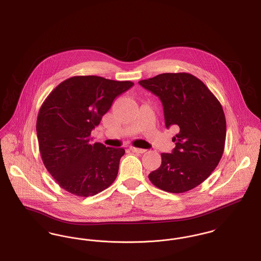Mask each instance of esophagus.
<instances>
[{
    "mask_svg": "<svg viewBox=\"0 0 261 261\" xmlns=\"http://www.w3.org/2000/svg\"><path fill=\"white\" fill-rule=\"evenodd\" d=\"M130 150L134 153H143L146 152L145 149H140V148H136V147H130Z\"/></svg>",
    "mask_w": 261,
    "mask_h": 261,
    "instance_id": "esophagus-1",
    "label": "esophagus"
}]
</instances>
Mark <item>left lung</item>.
Segmentation results:
<instances>
[{
    "mask_svg": "<svg viewBox=\"0 0 261 261\" xmlns=\"http://www.w3.org/2000/svg\"><path fill=\"white\" fill-rule=\"evenodd\" d=\"M139 84L161 99L166 127L177 126L171 153H161L162 165L149 174L158 188L170 193L191 190L207 179L225 148L226 118L217 97L188 73H165Z\"/></svg>",
    "mask_w": 261,
    "mask_h": 261,
    "instance_id": "1",
    "label": "left lung"
}]
</instances>
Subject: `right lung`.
Segmentation results:
<instances>
[{"label":"right lung","mask_w":261,"mask_h":261,"mask_svg":"<svg viewBox=\"0 0 261 261\" xmlns=\"http://www.w3.org/2000/svg\"><path fill=\"white\" fill-rule=\"evenodd\" d=\"M134 83L76 76L59 84L39 109L36 132L42 162L66 191L93 196L115 180L125 150L92 144V130L116 96Z\"/></svg>","instance_id":"add662e5"}]
</instances>
